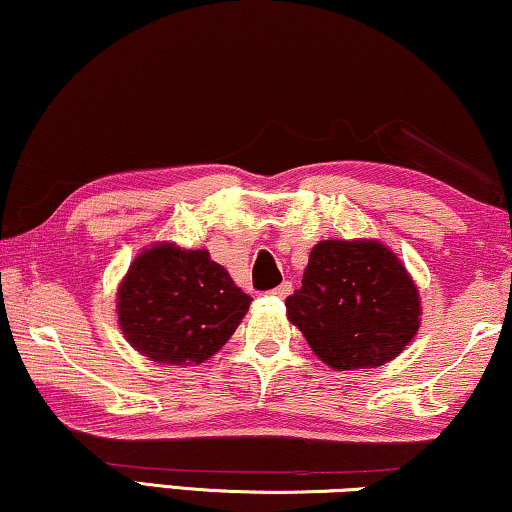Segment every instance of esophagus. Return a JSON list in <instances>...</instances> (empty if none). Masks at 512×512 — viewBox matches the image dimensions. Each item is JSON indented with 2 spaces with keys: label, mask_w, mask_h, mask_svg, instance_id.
Instances as JSON below:
<instances>
[{
  "label": "esophagus",
  "mask_w": 512,
  "mask_h": 512,
  "mask_svg": "<svg viewBox=\"0 0 512 512\" xmlns=\"http://www.w3.org/2000/svg\"><path fill=\"white\" fill-rule=\"evenodd\" d=\"M291 291H293V281H281V284L274 288L272 291V295H277V298H286V295H291Z\"/></svg>",
  "instance_id": "34e87169"
}]
</instances>
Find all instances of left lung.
<instances>
[{"label": "left lung", "mask_w": 512, "mask_h": 512, "mask_svg": "<svg viewBox=\"0 0 512 512\" xmlns=\"http://www.w3.org/2000/svg\"><path fill=\"white\" fill-rule=\"evenodd\" d=\"M293 325L332 369L397 358L420 325V295L402 261L376 240H323L286 298Z\"/></svg>", "instance_id": "obj_1"}]
</instances>
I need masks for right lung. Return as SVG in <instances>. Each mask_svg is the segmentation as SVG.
Segmentation results:
<instances>
[{
  "mask_svg": "<svg viewBox=\"0 0 512 512\" xmlns=\"http://www.w3.org/2000/svg\"><path fill=\"white\" fill-rule=\"evenodd\" d=\"M251 295L207 249L161 242L131 263L117 291V318L138 353L166 365H198L224 346Z\"/></svg>",
  "mask_w": 512,
  "mask_h": 512,
  "instance_id": "1",
  "label": "right lung"
}]
</instances>
